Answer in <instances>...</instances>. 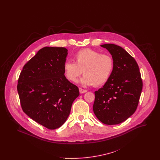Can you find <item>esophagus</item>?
Wrapping results in <instances>:
<instances>
[{"instance_id": "1", "label": "esophagus", "mask_w": 160, "mask_h": 160, "mask_svg": "<svg viewBox=\"0 0 160 160\" xmlns=\"http://www.w3.org/2000/svg\"><path fill=\"white\" fill-rule=\"evenodd\" d=\"M79 91H80V94H83V93H85V92H87V90H85V89H83V88H79Z\"/></svg>"}]
</instances>
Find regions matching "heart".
I'll use <instances>...</instances> for the list:
<instances>
[{
	"label": "heart",
	"instance_id": "1",
	"mask_svg": "<svg viewBox=\"0 0 160 160\" xmlns=\"http://www.w3.org/2000/svg\"><path fill=\"white\" fill-rule=\"evenodd\" d=\"M74 59L75 62L66 61L63 65L64 75L71 82H77L83 73L82 84L99 87L105 84L112 73L114 60L108 54L84 49L78 51Z\"/></svg>",
	"mask_w": 160,
	"mask_h": 160
}]
</instances>
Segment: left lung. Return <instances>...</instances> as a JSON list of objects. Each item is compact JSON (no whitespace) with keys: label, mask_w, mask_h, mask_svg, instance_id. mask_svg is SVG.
<instances>
[{"label":"left lung","mask_w":160,"mask_h":160,"mask_svg":"<svg viewBox=\"0 0 160 160\" xmlns=\"http://www.w3.org/2000/svg\"><path fill=\"white\" fill-rule=\"evenodd\" d=\"M114 60L109 80L95 93L93 111L106 125H117L127 120L138 108L142 89L139 66L134 58L117 45L106 43Z\"/></svg>","instance_id":"8db88e82"}]
</instances>
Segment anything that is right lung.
<instances>
[{"label": "right lung", "instance_id": "1", "mask_svg": "<svg viewBox=\"0 0 160 160\" xmlns=\"http://www.w3.org/2000/svg\"><path fill=\"white\" fill-rule=\"evenodd\" d=\"M68 50L45 47L22 68L17 90L22 111L48 129L62 126L79 96L77 86L68 80L63 65Z\"/></svg>", "mask_w": 160, "mask_h": 160}]
</instances>
